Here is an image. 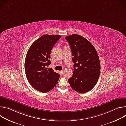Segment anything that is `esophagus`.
<instances>
[{
    "label": "esophagus",
    "mask_w": 126,
    "mask_h": 126,
    "mask_svg": "<svg viewBox=\"0 0 126 126\" xmlns=\"http://www.w3.org/2000/svg\"><path fill=\"white\" fill-rule=\"evenodd\" d=\"M63 72H64L63 70H61V73L62 74H63Z\"/></svg>",
    "instance_id": "34e87169"
}]
</instances>
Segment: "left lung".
<instances>
[{
	"label": "left lung",
	"instance_id": "left-lung-1",
	"mask_svg": "<svg viewBox=\"0 0 126 126\" xmlns=\"http://www.w3.org/2000/svg\"><path fill=\"white\" fill-rule=\"evenodd\" d=\"M65 38L69 43L74 63L73 76L68 82L73 90L85 93L96 85L100 76V62L97 52L87 39L78 34Z\"/></svg>",
	"mask_w": 126,
	"mask_h": 126
}]
</instances>
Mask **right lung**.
<instances>
[{"label":"right lung","mask_w":126,"mask_h":126,"mask_svg":"<svg viewBox=\"0 0 126 126\" xmlns=\"http://www.w3.org/2000/svg\"><path fill=\"white\" fill-rule=\"evenodd\" d=\"M61 35H44L29 48L25 60V71L30 84L36 90L47 93L55 87L60 75L50 68L51 51Z\"/></svg>","instance_id":"1"}]
</instances>
